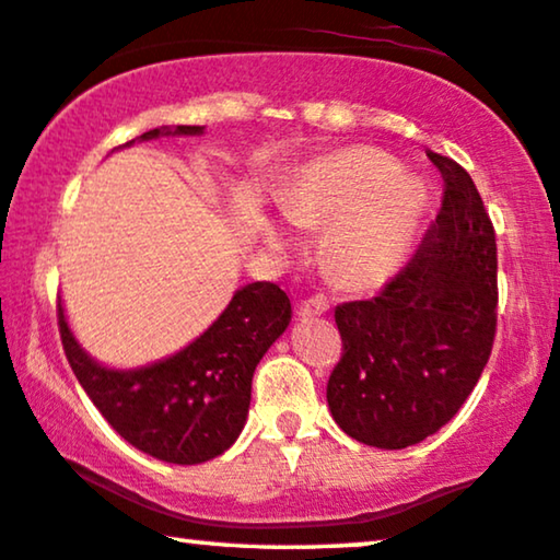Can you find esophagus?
I'll return each mask as SVG.
<instances>
[{"label":"esophagus","instance_id":"esophagus-1","mask_svg":"<svg viewBox=\"0 0 560 560\" xmlns=\"http://www.w3.org/2000/svg\"><path fill=\"white\" fill-rule=\"evenodd\" d=\"M328 310H330V300L323 295H313L300 303V315H307V317L323 315V313H328Z\"/></svg>","mask_w":560,"mask_h":560}]
</instances>
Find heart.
Listing matches in <instances>:
<instances>
[{
    "label": "heart",
    "instance_id": "1",
    "mask_svg": "<svg viewBox=\"0 0 560 560\" xmlns=\"http://www.w3.org/2000/svg\"><path fill=\"white\" fill-rule=\"evenodd\" d=\"M428 205L423 179L395 170L388 154L355 148L310 167L282 197L292 225L313 228L332 220L323 253L340 278L381 280L398 268ZM278 240V230H268Z\"/></svg>",
    "mask_w": 560,
    "mask_h": 560
}]
</instances>
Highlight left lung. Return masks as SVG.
<instances>
[{
  "instance_id": "8db88e82",
  "label": "left lung",
  "mask_w": 560,
  "mask_h": 560,
  "mask_svg": "<svg viewBox=\"0 0 560 560\" xmlns=\"http://www.w3.org/2000/svg\"><path fill=\"white\" fill-rule=\"evenodd\" d=\"M443 175L441 212L418 253L370 300L335 307L342 355L328 406L350 438L400 451L425 441L476 388L495 338V230L458 162Z\"/></svg>"
}]
</instances>
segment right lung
I'll return each mask as SVG.
<instances>
[{"instance_id":"1","label":"right lung","mask_w":560,"mask_h":560,"mask_svg":"<svg viewBox=\"0 0 560 560\" xmlns=\"http://www.w3.org/2000/svg\"><path fill=\"white\" fill-rule=\"evenodd\" d=\"M202 130L200 125L160 127L137 140ZM290 315V300L275 282H250L187 348L152 365L115 370L82 350L67 325L62 300L57 303L65 355L90 400L137 451L177 466L218 458L237 441L250 408L255 368L285 332Z\"/></svg>"}]
</instances>
